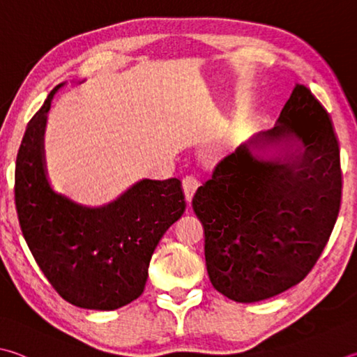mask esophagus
<instances>
[{"label": "esophagus", "mask_w": 357, "mask_h": 357, "mask_svg": "<svg viewBox=\"0 0 357 357\" xmlns=\"http://www.w3.org/2000/svg\"><path fill=\"white\" fill-rule=\"evenodd\" d=\"M198 179L195 176H192V174H189V176H185L183 179V189H184V195H185V199L187 203H190L193 195H195V192L198 189Z\"/></svg>", "instance_id": "esophagus-1"}]
</instances>
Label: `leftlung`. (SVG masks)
<instances>
[{
  "instance_id": "8db88e82",
  "label": "left lung",
  "mask_w": 357,
  "mask_h": 357,
  "mask_svg": "<svg viewBox=\"0 0 357 357\" xmlns=\"http://www.w3.org/2000/svg\"><path fill=\"white\" fill-rule=\"evenodd\" d=\"M268 149L277 154L265 160ZM340 198L331 116L296 84L275 128L220 160L192 199L204 228L212 286L237 303L267 300L296 286L325 250Z\"/></svg>"
}]
</instances>
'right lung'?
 Returning a JSON list of instances; mask_svg holds the SVG:
<instances>
[{"label":"right lung","instance_id":"1","mask_svg":"<svg viewBox=\"0 0 357 357\" xmlns=\"http://www.w3.org/2000/svg\"><path fill=\"white\" fill-rule=\"evenodd\" d=\"M51 90L29 120L15 164V206L36 262L63 300L77 307L114 310L145 289L148 267L165 231L181 218V181L142 179L112 203L77 204L51 189L43 134Z\"/></svg>","mask_w":357,"mask_h":357}]
</instances>
